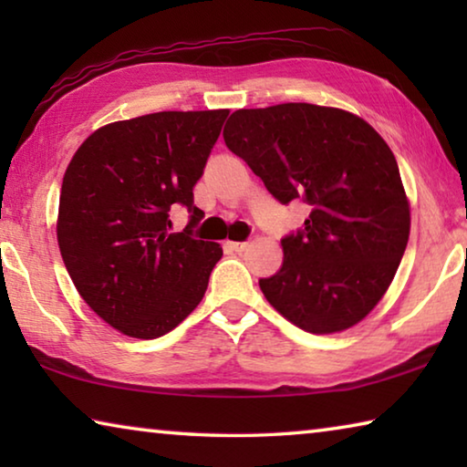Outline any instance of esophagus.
<instances>
[{
  "instance_id": "obj_1",
  "label": "esophagus",
  "mask_w": 467,
  "mask_h": 467,
  "mask_svg": "<svg viewBox=\"0 0 467 467\" xmlns=\"http://www.w3.org/2000/svg\"><path fill=\"white\" fill-rule=\"evenodd\" d=\"M231 244V249L233 251H236V253H241V251H244L249 247V243H244V241H233V243H228Z\"/></svg>"
}]
</instances>
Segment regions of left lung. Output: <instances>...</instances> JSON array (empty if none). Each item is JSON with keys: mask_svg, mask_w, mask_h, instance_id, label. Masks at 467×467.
<instances>
[{"mask_svg": "<svg viewBox=\"0 0 467 467\" xmlns=\"http://www.w3.org/2000/svg\"><path fill=\"white\" fill-rule=\"evenodd\" d=\"M224 141L275 200L309 203L282 239V267L259 280L282 317L309 334L357 326L389 288L410 236V202L391 148L358 115L309 102L239 109Z\"/></svg>", "mask_w": 467, "mask_h": 467, "instance_id": "left-lung-1", "label": "left lung"}]
</instances>
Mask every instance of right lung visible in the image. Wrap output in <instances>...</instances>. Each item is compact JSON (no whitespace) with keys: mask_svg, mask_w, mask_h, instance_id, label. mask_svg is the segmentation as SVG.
<instances>
[{"mask_svg":"<svg viewBox=\"0 0 467 467\" xmlns=\"http://www.w3.org/2000/svg\"><path fill=\"white\" fill-rule=\"evenodd\" d=\"M228 117L216 110H162L99 128L63 175L57 243L86 305L123 336L154 339L175 329L208 288L223 247L192 228L202 177ZM192 212L171 234L170 208Z\"/></svg>","mask_w":467,"mask_h":467,"instance_id":"right-lung-1","label":"right lung"}]
</instances>
